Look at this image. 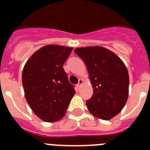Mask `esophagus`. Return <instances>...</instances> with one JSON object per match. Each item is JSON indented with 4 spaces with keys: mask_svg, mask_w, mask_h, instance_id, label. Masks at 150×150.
Listing matches in <instances>:
<instances>
[{
    "mask_svg": "<svg viewBox=\"0 0 150 150\" xmlns=\"http://www.w3.org/2000/svg\"><path fill=\"white\" fill-rule=\"evenodd\" d=\"M83 83V79H79V82H78L77 85H76V86H77V88H79V87L81 86Z\"/></svg>",
    "mask_w": 150,
    "mask_h": 150,
    "instance_id": "obj_1",
    "label": "esophagus"
}]
</instances>
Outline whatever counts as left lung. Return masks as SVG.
Instances as JSON below:
<instances>
[{
	"mask_svg": "<svg viewBox=\"0 0 150 150\" xmlns=\"http://www.w3.org/2000/svg\"><path fill=\"white\" fill-rule=\"evenodd\" d=\"M84 61L93 88V95L86 101L91 114L110 120L121 112L128 97L129 76L120 57L100 46L74 50Z\"/></svg>",
	"mask_w": 150,
	"mask_h": 150,
	"instance_id": "8db88e82",
	"label": "left lung"
}]
</instances>
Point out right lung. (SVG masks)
<instances>
[{"label": "right lung", "mask_w": 150, "mask_h": 150, "mask_svg": "<svg viewBox=\"0 0 150 150\" xmlns=\"http://www.w3.org/2000/svg\"><path fill=\"white\" fill-rule=\"evenodd\" d=\"M72 50V47L46 45L24 66L22 79L25 99L36 116L46 122L62 120L76 92L62 67Z\"/></svg>", "instance_id": "1"}]
</instances>
